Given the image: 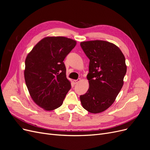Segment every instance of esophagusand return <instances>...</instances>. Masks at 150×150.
Returning <instances> with one entry per match:
<instances>
[{
    "mask_svg": "<svg viewBox=\"0 0 150 150\" xmlns=\"http://www.w3.org/2000/svg\"><path fill=\"white\" fill-rule=\"evenodd\" d=\"M81 81V79H74L73 81V83L74 84H77L78 83H79Z\"/></svg>",
    "mask_w": 150,
    "mask_h": 150,
    "instance_id": "esophagus-1",
    "label": "esophagus"
}]
</instances>
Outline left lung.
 Wrapping results in <instances>:
<instances>
[{
  "label": "left lung",
  "instance_id": "1",
  "mask_svg": "<svg viewBox=\"0 0 150 150\" xmlns=\"http://www.w3.org/2000/svg\"><path fill=\"white\" fill-rule=\"evenodd\" d=\"M80 45L90 60L87 75L89 86L80 96L81 103L88 112L100 113L112 105L123 86L125 57L118 47L108 41L89 40Z\"/></svg>",
  "mask_w": 150,
  "mask_h": 150
}]
</instances>
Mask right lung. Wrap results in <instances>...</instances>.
Listing matches in <instances>:
<instances>
[{
  "mask_svg": "<svg viewBox=\"0 0 150 150\" xmlns=\"http://www.w3.org/2000/svg\"><path fill=\"white\" fill-rule=\"evenodd\" d=\"M76 45V40L66 37H46L26 57L27 88L34 102L44 110L60 107L71 88L63 61Z\"/></svg>",
  "mask_w": 150,
  "mask_h": 150,
  "instance_id": "add662e5",
  "label": "right lung"
}]
</instances>
